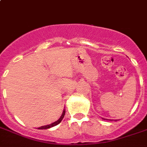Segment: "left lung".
<instances>
[{
    "label": "left lung",
    "instance_id": "8db88e82",
    "mask_svg": "<svg viewBox=\"0 0 147 147\" xmlns=\"http://www.w3.org/2000/svg\"><path fill=\"white\" fill-rule=\"evenodd\" d=\"M102 119H104V118H102ZM104 120H105V119H104Z\"/></svg>",
    "mask_w": 147,
    "mask_h": 147
}]
</instances>
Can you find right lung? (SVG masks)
I'll return each mask as SVG.
<instances>
[{
  "mask_svg": "<svg viewBox=\"0 0 147 147\" xmlns=\"http://www.w3.org/2000/svg\"><path fill=\"white\" fill-rule=\"evenodd\" d=\"M65 110H63V112H62V116L60 117V118L58 120V121H55L54 123H51V124H49V125H46V126H42V127H39L38 129H40V130H44V129H49V128L50 127H54V126H56L57 124H59V123L61 122V121H62V119H63V117H64L65 116Z\"/></svg>",
  "mask_w": 147,
  "mask_h": 147,
  "instance_id": "1",
  "label": "right lung"
}]
</instances>
